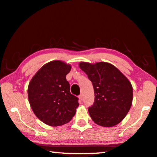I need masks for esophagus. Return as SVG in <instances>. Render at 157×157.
Instances as JSON below:
<instances>
[{"instance_id":"obj_1","label":"esophagus","mask_w":157,"mask_h":157,"mask_svg":"<svg viewBox=\"0 0 157 157\" xmlns=\"http://www.w3.org/2000/svg\"><path fill=\"white\" fill-rule=\"evenodd\" d=\"M83 94H81L79 96V101H82V100H83Z\"/></svg>"}]
</instances>
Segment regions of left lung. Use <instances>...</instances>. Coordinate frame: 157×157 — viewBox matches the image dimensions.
<instances>
[{
    "instance_id": "obj_1",
    "label": "left lung",
    "mask_w": 157,
    "mask_h": 157,
    "mask_svg": "<svg viewBox=\"0 0 157 157\" xmlns=\"http://www.w3.org/2000/svg\"><path fill=\"white\" fill-rule=\"evenodd\" d=\"M79 68L93 84L95 98L89 108L92 120L105 127L120 123L132 104L133 88L128 79L115 66L106 62H80Z\"/></svg>"
}]
</instances>
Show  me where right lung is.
I'll return each instance as SVG.
<instances>
[{"label": "right lung", "instance_id": "right-lung-1", "mask_svg": "<svg viewBox=\"0 0 157 157\" xmlns=\"http://www.w3.org/2000/svg\"><path fill=\"white\" fill-rule=\"evenodd\" d=\"M71 66L61 61L46 63L31 79L28 87L29 101L40 120L52 126L69 122L79 105L78 98L71 94L66 75Z\"/></svg>", "mask_w": 157, "mask_h": 157}]
</instances>
